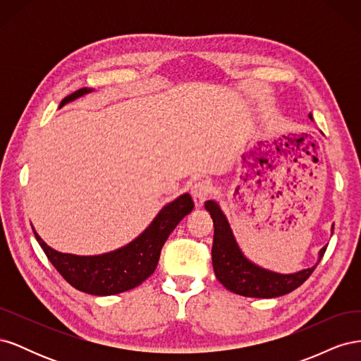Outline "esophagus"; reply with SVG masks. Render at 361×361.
Wrapping results in <instances>:
<instances>
[{
  "label": "esophagus",
  "instance_id": "34e87169",
  "mask_svg": "<svg viewBox=\"0 0 361 361\" xmlns=\"http://www.w3.org/2000/svg\"><path fill=\"white\" fill-rule=\"evenodd\" d=\"M209 192V183L206 182H195L192 187H191V195H192V200L195 207H202L204 204L206 200V195Z\"/></svg>",
  "mask_w": 361,
  "mask_h": 361
}]
</instances>
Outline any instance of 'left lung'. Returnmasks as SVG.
Masks as SVG:
<instances>
[{
  "label": "left lung",
  "instance_id": "obj_1",
  "mask_svg": "<svg viewBox=\"0 0 361 361\" xmlns=\"http://www.w3.org/2000/svg\"><path fill=\"white\" fill-rule=\"evenodd\" d=\"M309 118L313 120L312 113ZM204 209L211 214L214 221L212 267L215 277L226 289L243 297L276 298L292 292L310 277L326 250V245L319 250L318 262L312 268L290 272V274L262 268L243 253L220 204L214 200H207Z\"/></svg>",
  "mask_w": 361,
  "mask_h": 361
}]
</instances>
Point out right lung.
<instances>
[{
	"label": "right lung",
	"mask_w": 361,
	"mask_h": 361,
	"mask_svg": "<svg viewBox=\"0 0 361 361\" xmlns=\"http://www.w3.org/2000/svg\"><path fill=\"white\" fill-rule=\"evenodd\" d=\"M92 92L93 89L89 87L73 92L64 97L60 108ZM192 207L191 195L188 192L180 194L178 199L164 206L154 221L129 244L94 256L61 253L43 241L35 227L32 232L47 257L64 280L81 292L108 297L134 289L154 274L164 243L182 218L192 211Z\"/></svg>",
	"instance_id": "obj_1"
}]
</instances>
